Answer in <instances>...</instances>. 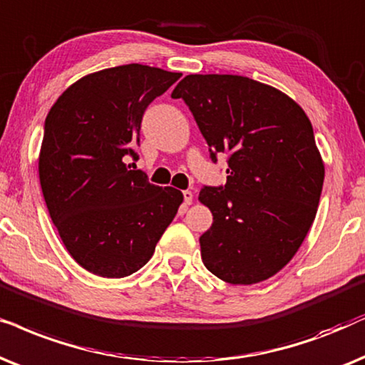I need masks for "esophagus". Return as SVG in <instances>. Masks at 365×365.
Listing matches in <instances>:
<instances>
[{"mask_svg":"<svg viewBox=\"0 0 365 365\" xmlns=\"http://www.w3.org/2000/svg\"><path fill=\"white\" fill-rule=\"evenodd\" d=\"M183 202H185V205H190L193 202V193L190 190H183Z\"/></svg>","mask_w":365,"mask_h":365,"instance_id":"34e87169","label":"esophagus"}]
</instances>
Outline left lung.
<instances>
[{
  "instance_id": "left-lung-1",
  "label": "left lung",
  "mask_w": 365,
  "mask_h": 365,
  "mask_svg": "<svg viewBox=\"0 0 365 365\" xmlns=\"http://www.w3.org/2000/svg\"><path fill=\"white\" fill-rule=\"evenodd\" d=\"M192 111L227 183L203 187L213 223L200 237L203 265L233 285L267 280L302 245L324 185L312 123L292 98L239 75H187L172 91Z\"/></svg>"
}]
</instances>
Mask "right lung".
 <instances>
[{
    "instance_id": "add662e5",
    "label": "right lung",
    "mask_w": 365,
    "mask_h": 365,
    "mask_svg": "<svg viewBox=\"0 0 365 365\" xmlns=\"http://www.w3.org/2000/svg\"><path fill=\"white\" fill-rule=\"evenodd\" d=\"M180 76L138 63L91 73L46 116L43 197L66 250L91 274L120 279L142 269L183 202L177 188L125 163L138 160L145 110Z\"/></svg>"
}]
</instances>
